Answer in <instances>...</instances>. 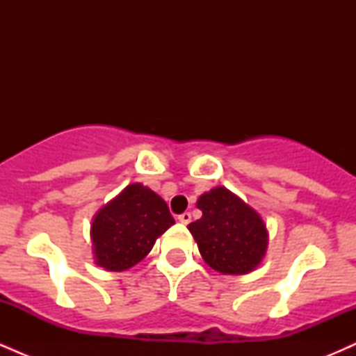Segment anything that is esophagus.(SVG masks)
Returning a JSON list of instances; mask_svg holds the SVG:
<instances>
[{
	"mask_svg": "<svg viewBox=\"0 0 356 356\" xmlns=\"http://www.w3.org/2000/svg\"><path fill=\"white\" fill-rule=\"evenodd\" d=\"M177 219L181 220L182 224H189V222H191V219H192V216H191V212H182V214L179 216Z\"/></svg>",
	"mask_w": 356,
	"mask_h": 356,
	"instance_id": "1",
	"label": "esophagus"
}]
</instances>
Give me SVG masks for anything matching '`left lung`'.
Listing matches in <instances>:
<instances>
[{
    "instance_id": "1",
    "label": "left lung",
    "mask_w": 356,
    "mask_h": 356,
    "mask_svg": "<svg viewBox=\"0 0 356 356\" xmlns=\"http://www.w3.org/2000/svg\"><path fill=\"white\" fill-rule=\"evenodd\" d=\"M202 218L187 226L207 264L224 275H244L263 259L268 246L266 224L254 209L224 187L202 194Z\"/></svg>"
}]
</instances>
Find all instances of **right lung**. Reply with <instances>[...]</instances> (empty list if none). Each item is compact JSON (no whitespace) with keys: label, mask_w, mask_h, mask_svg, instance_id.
I'll return each mask as SVG.
<instances>
[{"label":"right lung","mask_w":356,"mask_h":356,"mask_svg":"<svg viewBox=\"0 0 356 356\" xmlns=\"http://www.w3.org/2000/svg\"><path fill=\"white\" fill-rule=\"evenodd\" d=\"M175 222L161 195L142 184L127 186L97 212L92 224L93 254L108 271H124L142 261L155 239Z\"/></svg>","instance_id":"1"}]
</instances>
